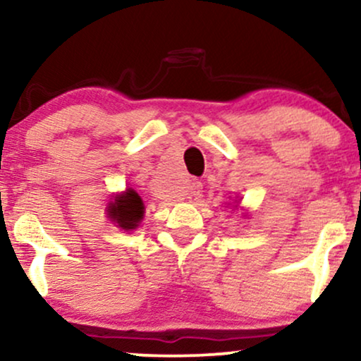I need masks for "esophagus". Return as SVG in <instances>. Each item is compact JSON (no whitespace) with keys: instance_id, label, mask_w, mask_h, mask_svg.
Wrapping results in <instances>:
<instances>
[{"instance_id":"esophagus-1","label":"esophagus","mask_w":361,"mask_h":361,"mask_svg":"<svg viewBox=\"0 0 361 361\" xmlns=\"http://www.w3.org/2000/svg\"><path fill=\"white\" fill-rule=\"evenodd\" d=\"M202 188H203V185L200 183V181H196V180H191L190 181L188 190H190V195L191 196H200V195H202Z\"/></svg>"}]
</instances>
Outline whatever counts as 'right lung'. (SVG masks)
<instances>
[{"instance_id":"1","label":"right lung","mask_w":361,"mask_h":361,"mask_svg":"<svg viewBox=\"0 0 361 361\" xmlns=\"http://www.w3.org/2000/svg\"><path fill=\"white\" fill-rule=\"evenodd\" d=\"M108 218L115 221L123 230H135L143 220L145 207L135 190H126L125 193L116 195L113 202L108 203Z\"/></svg>"}]
</instances>
